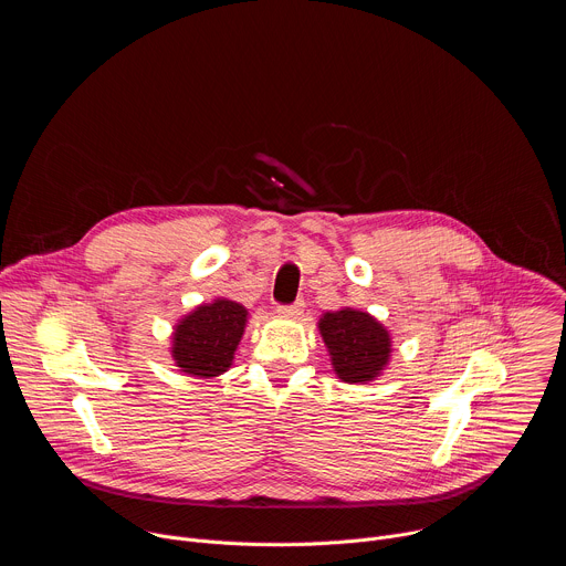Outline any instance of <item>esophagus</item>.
<instances>
[{
  "label": "esophagus",
  "instance_id": "1",
  "mask_svg": "<svg viewBox=\"0 0 566 566\" xmlns=\"http://www.w3.org/2000/svg\"><path fill=\"white\" fill-rule=\"evenodd\" d=\"M302 311H304V300H295L293 304H280L277 306V313L286 315V317H297V315H302Z\"/></svg>",
  "mask_w": 566,
  "mask_h": 566
}]
</instances>
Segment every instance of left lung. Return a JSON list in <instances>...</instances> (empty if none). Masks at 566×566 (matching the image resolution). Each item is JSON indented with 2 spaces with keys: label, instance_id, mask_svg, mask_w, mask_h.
Here are the masks:
<instances>
[{
  "label": "left lung",
  "instance_id": "obj_1",
  "mask_svg": "<svg viewBox=\"0 0 566 566\" xmlns=\"http://www.w3.org/2000/svg\"><path fill=\"white\" fill-rule=\"evenodd\" d=\"M332 365L345 382L374 380L389 360V334L376 317L365 311L343 308L325 313L317 322Z\"/></svg>",
  "mask_w": 566,
  "mask_h": 566
}]
</instances>
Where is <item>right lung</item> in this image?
<instances>
[{"label": "right lung", "mask_w": 566, "mask_h": 566, "mask_svg": "<svg viewBox=\"0 0 566 566\" xmlns=\"http://www.w3.org/2000/svg\"><path fill=\"white\" fill-rule=\"evenodd\" d=\"M249 311L232 300H214L186 315L175 332L172 358L181 371L210 378L226 371L244 336Z\"/></svg>", "instance_id": "right-lung-1"}]
</instances>
